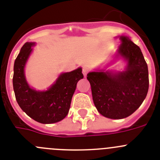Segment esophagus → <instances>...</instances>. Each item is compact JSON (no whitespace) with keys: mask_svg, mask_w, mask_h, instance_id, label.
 <instances>
[{"mask_svg":"<svg viewBox=\"0 0 160 160\" xmlns=\"http://www.w3.org/2000/svg\"><path fill=\"white\" fill-rule=\"evenodd\" d=\"M88 72H89V70H87V68H83V69H82V73H83V75H84V77H87Z\"/></svg>","mask_w":160,"mask_h":160,"instance_id":"obj_1","label":"esophagus"}]
</instances>
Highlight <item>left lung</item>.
<instances>
[{"mask_svg":"<svg viewBox=\"0 0 160 160\" xmlns=\"http://www.w3.org/2000/svg\"><path fill=\"white\" fill-rule=\"evenodd\" d=\"M118 54L127 61L125 70L90 72L93 101L98 111L109 118H127L140 107L149 88L148 69L140 48L121 36Z\"/></svg>","mask_w":160,"mask_h":160,"instance_id":"1","label":"left lung"}]
</instances>
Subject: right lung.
<instances>
[{"instance_id":"obj_1","label":"right lung","mask_w":160,"mask_h":160,"mask_svg":"<svg viewBox=\"0 0 160 160\" xmlns=\"http://www.w3.org/2000/svg\"><path fill=\"white\" fill-rule=\"evenodd\" d=\"M34 45L33 42L24 44L14 62L12 85L15 97L22 111L32 119L44 124L54 123L62 120L69 112L78 82L83 78L82 68L61 73L47 90L37 91L29 86L24 71Z\"/></svg>"}]
</instances>
